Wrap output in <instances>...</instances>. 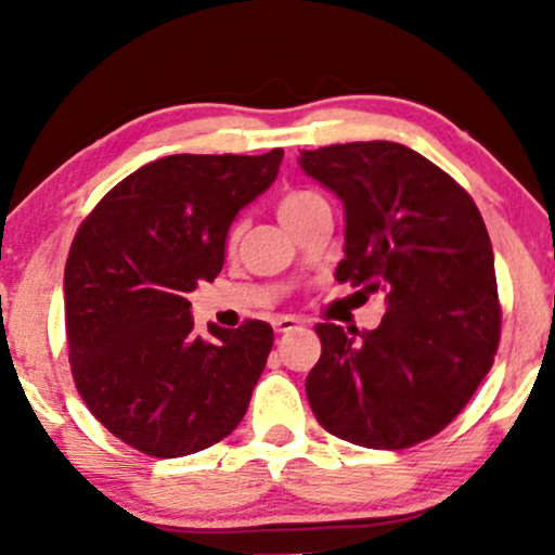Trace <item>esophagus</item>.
Returning a JSON list of instances; mask_svg holds the SVG:
<instances>
[{
  "instance_id": "esophagus-1",
  "label": "esophagus",
  "mask_w": 555,
  "mask_h": 555,
  "mask_svg": "<svg viewBox=\"0 0 555 555\" xmlns=\"http://www.w3.org/2000/svg\"><path fill=\"white\" fill-rule=\"evenodd\" d=\"M299 326L297 318L292 315H279L276 321H273V328H276V334H286V331H295Z\"/></svg>"
}]
</instances>
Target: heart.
Segmentation results:
<instances>
[{
    "label": "heart",
    "instance_id": "heart-1",
    "mask_svg": "<svg viewBox=\"0 0 555 555\" xmlns=\"http://www.w3.org/2000/svg\"><path fill=\"white\" fill-rule=\"evenodd\" d=\"M318 201H321V195L313 193V190H292V193H286L282 201H279V219L286 221L289 216L305 211V208L313 206ZM234 234L237 232H232V240Z\"/></svg>",
    "mask_w": 555,
    "mask_h": 555
}]
</instances>
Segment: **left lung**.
Listing matches in <instances>:
<instances>
[{
  "mask_svg": "<svg viewBox=\"0 0 555 555\" xmlns=\"http://www.w3.org/2000/svg\"><path fill=\"white\" fill-rule=\"evenodd\" d=\"M344 206L336 282L384 292L378 328L318 323L310 410L336 438L406 449L443 430L493 365L501 336L493 247L475 201L391 140L299 151Z\"/></svg>",
  "mask_w": 555,
  "mask_h": 555,
  "instance_id": "1",
  "label": "left lung"
}]
</instances>
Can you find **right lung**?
<instances>
[{"mask_svg": "<svg viewBox=\"0 0 555 555\" xmlns=\"http://www.w3.org/2000/svg\"><path fill=\"white\" fill-rule=\"evenodd\" d=\"M284 151L177 154L145 164L82 221L65 266L75 386L95 420L143 454L175 460L245 417L273 328L195 334L188 292L224 266L232 221L276 180Z\"/></svg>", "mask_w": 555, "mask_h": 555, "instance_id": "right-lung-1", "label": "right lung"}]
</instances>
